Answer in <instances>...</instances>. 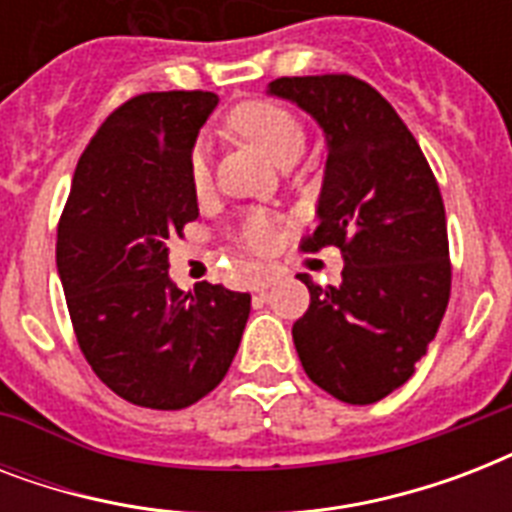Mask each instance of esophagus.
Instances as JSON below:
<instances>
[{
    "label": "esophagus",
    "instance_id": "1",
    "mask_svg": "<svg viewBox=\"0 0 512 512\" xmlns=\"http://www.w3.org/2000/svg\"><path fill=\"white\" fill-rule=\"evenodd\" d=\"M276 281H279V273H276V271H263V273H260V276H257V279H255V284H252V289H255V292H265V289L273 287Z\"/></svg>",
    "mask_w": 512,
    "mask_h": 512
}]
</instances>
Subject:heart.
<instances>
[{"instance_id": "heart-1", "label": "heart", "mask_w": 512, "mask_h": 512, "mask_svg": "<svg viewBox=\"0 0 512 512\" xmlns=\"http://www.w3.org/2000/svg\"><path fill=\"white\" fill-rule=\"evenodd\" d=\"M228 130L249 140L276 164L297 162L305 148L303 122L287 106L273 103V100H247L236 106L228 114ZM188 183L199 196L209 191L212 167H209V148L204 143H196L188 156ZM239 239L252 252H268L279 239V231L271 217L263 212H252L241 223Z\"/></svg>"}]
</instances>
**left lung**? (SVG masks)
Listing matches in <instances>:
<instances>
[{
  "label": "left lung",
  "mask_w": 512,
  "mask_h": 512,
  "mask_svg": "<svg viewBox=\"0 0 512 512\" xmlns=\"http://www.w3.org/2000/svg\"><path fill=\"white\" fill-rule=\"evenodd\" d=\"M268 95L297 103L327 138L319 225L300 247H340V287L300 276L311 305L292 340L305 374L345 404H374L414 374L449 303L441 191L388 100L348 74L281 76Z\"/></svg>",
  "instance_id": "left-lung-1"
}]
</instances>
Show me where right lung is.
Here are the masks:
<instances>
[{
    "label": "right lung",
    "instance_id": "1",
    "mask_svg": "<svg viewBox=\"0 0 512 512\" xmlns=\"http://www.w3.org/2000/svg\"><path fill=\"white\" fill-rule=\"evenodd\" d=\"M215 92H146L100 124L58 223V276L87 364L116 396L185 409L228 372L247 292L170 279L167 241L199 217L188 156Z\"/></svg>",
    "mask_w": 512,
    "mask_h": 512
}]
</instances>
